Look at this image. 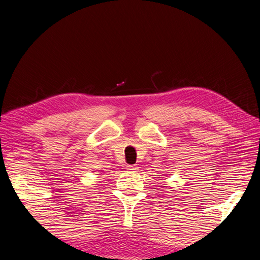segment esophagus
<instances>
[{
  "mask_svg": "<svg viewBox=\"0 0 260 260\" xmlns=\"http://www.w3.org/2000/svg\"><path fill=\"white\" fill-rule=\"evenodd\" d=\"M138 166L137 165H127L126 169L129 171H138Z\"/></svg>",
  "mask_w": 260,
  "mask_h": 260,
  "instance_id": "34e87169",
  "label": "esophagus"
}]
</instances>
